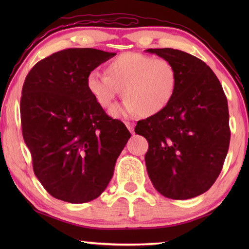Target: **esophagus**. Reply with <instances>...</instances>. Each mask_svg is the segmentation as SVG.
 <instances>
[{"instance_id": "1", "label": "esophagus", "mask_w": 249, "mask_h": 249, "mask_svg": "<svg viewBox=\"0 0 249 249\" xmlns=\"http://www.w3.org/2000/svg\"><path fill=\"white\" fill-rule=\"evenodd\" d=\"M125 125H126V127L128 128L130 133H134V127H135L134 123H131V122H125Z\"/></svg>"}]
</instances>
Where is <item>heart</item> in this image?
Returning a JSON list of instances; mask_svg holds the SVG:
<instances>
[{
    "label": "heart",
    "instance_id": "b5f03b06",
    "mask_svg": "<svg viewBox=\"0 0 249 249\" xmlns=\"http://www.w3.org/2000/svg\"><path fill=\"white\" fill-rule=\"evenodd\" d=\"M178 73L172 63L141 52H125L107 65V75L94 71L88 77V89L105 109H111L122 89L124 103L115 116L142 113L153 115L170 103L177 89Z\"/></svg>",
    "mask_w": 249,
    "mask_h": 249
}]
</instances>
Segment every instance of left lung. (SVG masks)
Here are the masks:
<instances>
[{
  "instance_id": "obj_1",
  "label": "left lung",
  "mask_w": 249,
  "mask_h": 249,
  "mask_svg": "<svg viewBox=\"0 0 249 249\" xmlns=\"http://www.w3.org/2000/svg\"><path fill=\"white\" fill-rule=\"evenodd\" d=\"M145 51L170 61L178 73L170 103L136 125L135 133L149 142L147 174L167 198L197 197L217 179L228 153L227 97L214 71L198 57L171 48Z\"/></svg>"
}]
</instances>
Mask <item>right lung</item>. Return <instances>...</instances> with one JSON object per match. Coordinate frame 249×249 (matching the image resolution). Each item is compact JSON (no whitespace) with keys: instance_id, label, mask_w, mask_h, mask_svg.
<instances>
[{"instance_id":"add662e5","label":"right lung","mask_w":249,"mask_h":249,"mask_svg":"<svg viewBox=\"0 0 249 249\" xmlns=\"http://www.w3.org/2000/svg\"><path fill=\"white\" fill-rule=\"evenodd\" d=\"M116 53L64 49L45 57L26 76L21 126L33 170L52 197L84 203L99 197L130 138L88 89L89 72Z\"/></svg>"}]
</instances>
